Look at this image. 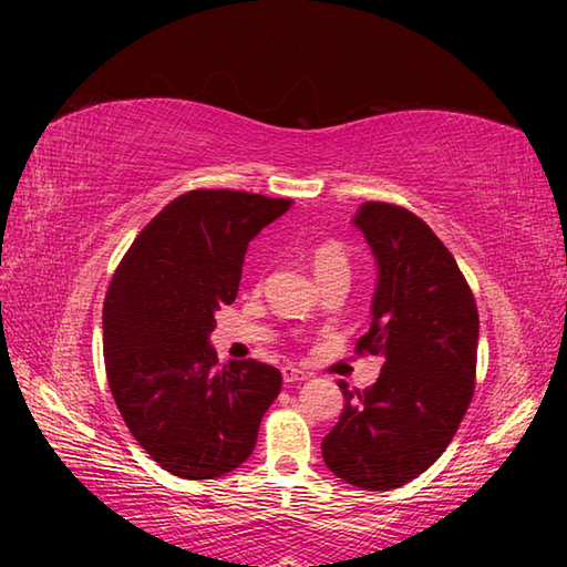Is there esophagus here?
I'll return each mask as SVG.
<instances>
[{"instance_id": "34e87169", "label": "esophagus", "mask_w": 567, "mask_h": 567, "mask_svg": "<svg viewBox=\"0 0 567 567\" xmlns=\"http://www.w3.org/2000/svg\"><path fill=\"white\" fill-rule=\"evenodd\" d=\"M309 375L305 370H299V368H295V365H285L282 368V380L287 382V384H292V382H302V380H307Z\"/></svg>"}]
</instances>
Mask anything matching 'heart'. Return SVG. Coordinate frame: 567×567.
<instances>
[{"label": "heart", "instance_id": "obj_1", "mask_svg": "<svg viewBox=\"0 0 567 567\" xmlns=\"http://www.w3.org/2000/svg\"><path fill=\"white\" fill-rule=\"evenodd\" d=\"M309 260L319 282H329L336 280V277L348 280V277H351V252H348L346 244L336 238L321 240V244L311 250Z\"/></svg>", "mask_w": 567, "mask_h": 567}]
</instances>
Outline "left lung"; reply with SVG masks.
<instances>
[{"label": "left lung", "mask_w": 567, "mask_h": 567, "mask_svg": "<svg viewBox=\"0 0 567 567\" xmlns=\"http://www.w3.org/2000/svg\"><path fill=\"white\" fill-rule=\"evenodd\" d=\"M353 224L378 258L370 331L355 353L382 358L368 390H343V412L321 441L323 463L370 492L419 477L449 449L475 390L477 305L451 250L426 221L365 202Z\"/></svg>", "instance_id": "obj_1"}]
</instances>
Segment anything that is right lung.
Returning a JSON list of instances; mask_svg holds the SVG:
<instances>
[{
    "instance_id": "right-lung-1",
    "label": "right lung",
    "mask_w": 567,
    "mask_h": 567,
    "mask_svg": "<svg viewBox=\"0 0 567 567\" xmlns=\"http://www.w3.org/2000/svg\"><path fill=\"white\" fill-rule=\"evenodd\" d=\"M234 189H192L153 216L104 297V365L138 445L167 473L214 480L256 449L282 375L258 360L219 365L214 311L238 295L248 244L290 209Z\"/></svg>"
}]
</instances>
